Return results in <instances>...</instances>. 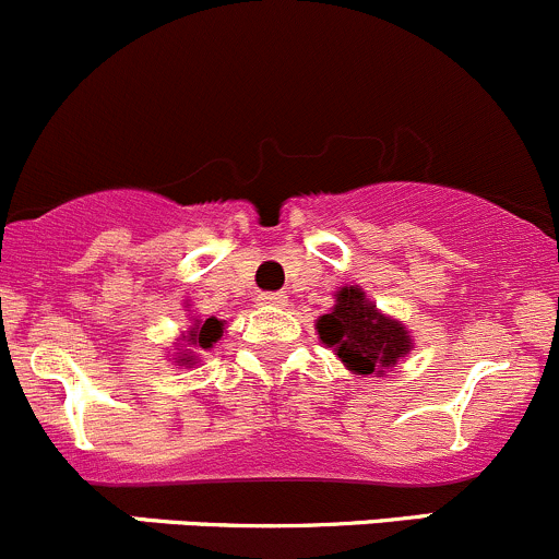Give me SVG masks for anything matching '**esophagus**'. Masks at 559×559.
I'll return each mask as SVG.
<instances>
[{
    "label": "esophagus",
    "instance_id": "obj_1",
    "mask_svg": "<svg viewBox=\"0 0 559 559\" xmlns=\"http://www.w3.org/2000/svg\"><path fill=\"white\" fill-rule=\"evenodd\" d=\"M255 301H258V307H266V309L285 307L287 296H285V293H261V296H258Z\"/></svg>",
    "mask_w": 559,
    "mask_h": 559
}]
</instances>
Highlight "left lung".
I'll return each instance as SVG.
<instances>
[{
    "instance_id": "8db88e82",
    "label": "left lung",
    "mask_w": 559,
    "mask_h": 559,
    "mask_svg": "<svg viewBox=\"0 0 559 559\" xmlns=\"http://www.w3.org/2000/svg\"><path fill=\"white\" fill-rule=\"evenodd\" d=\"M314 331L344 368L358 377H384L414 349L412 331L377 309V301L360 285L338 287L336 304L318 318Z\"/></svg>"
}]
</instances>
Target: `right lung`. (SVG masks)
<instances>
[{
    "instance_id": "add662e5",
    "label": "right lung",
    "mask_w": 559,
    "mask_h": 559,
    "mask_svg": "<svg viewBox=\"0 0 559 559\" xmlns=\"http://www.w3.org/2000/svg\"><path fill=\"white\" fill-rule=\"evenodd\" d=\"M186 307L188 312H191V304H186ZM226 328H228L226 320H217V318L201 320L199 314H191V325H188V331H182L180 336L175 338V353L169 355V364L186 366V368L201 366V353L217 347V342L223 338Z\"/></svg>"
}]
</instances>
